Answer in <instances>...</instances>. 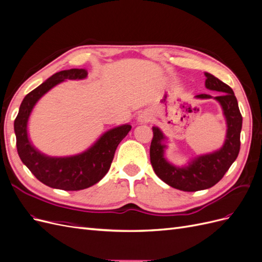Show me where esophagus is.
I'll return each instance as SVG.
<instances>
[{
	"label": "esophagus",
	"instance_id": "obj_1",
	"mask_svg": "<svg viewBox=\"0 0 262 262\" xmlns=\"http://www.w3.org/2000/svg\"><path fill=\"white\" fill-rule=\"evenodd\" d=\"M149 120H150V116L146 113H142L139 116V121H141V122H148Z\"/></svg>",
	"mask_w": 262,
	"mask_h": 262
}]
</instances>
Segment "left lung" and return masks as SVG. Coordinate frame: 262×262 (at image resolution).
I'll return each instance as SVG.
<instances>
[{"instance_id": "8db88e82", "label": "left lung", "mask_w": 262, "mask_h": 262, "mask_svg": "<svg viewBox=\"0 0 262 262\" xmlns=\"http://www.w3.org/2000/svg\"><path fill=\"white\" fill-rule=\"evenodd\" d=\"M205 87L211 91L221 92L215 99L222 105L227 121V136L225 144L217 152L198 157L188 167L177 168L166 162L164 158L165 145L163 133L158 128H153V139L150 142V164L156 175L172 188L182 191H199L213 187L223 178L225 172L238 156L241 149V131L243 117L238 102L233 90L227 84L210 73H205ZM198 98H211L210 95H196Z\"/></svg>"}]
</instances>
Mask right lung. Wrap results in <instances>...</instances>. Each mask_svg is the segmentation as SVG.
I'll use <instances>...</instances> for the list:
<instances>
[{
    "mask_svg": "<svg viewBox=\"0 0 262 262\" xmlns=\"http://www.w3.org/2000/svg\"><path fill=\"white\" fill-rule=\"evenodd\" d=\"M87 73L85 69H71L53 74L26 95L14 121L16 147L21 162L39 181L51 188L74 191L96 184L108 172L117 146L131 130L130 124L118 126L105 133L89 150L72 157L45 156L30 144L27 137V121L37 100L54 85L64 80H80L86 77Z\"/></svg>",
    "mask_w": 262,
    "mask_h": 262,
    "instance_id": "right-lung-1",
    "label": "right lung"
}]
</instances>
